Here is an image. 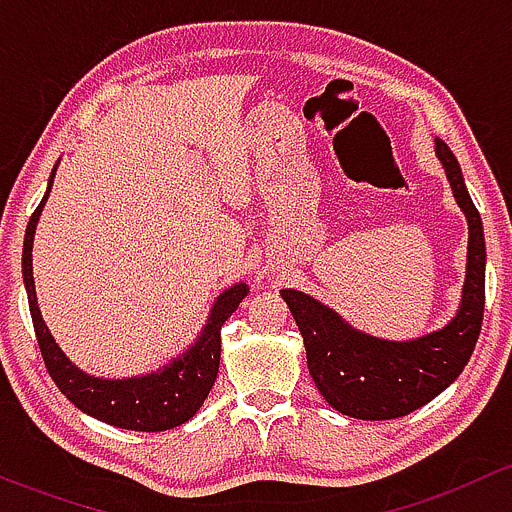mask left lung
Returning a JSON list of instances; mask_svg holds the SVG:
<instances>
[{
	"label": "left lung",
	"instance_id": "1",
	"mask_svg": "<svg viewBox=\"0 0 512 512\" xmlns=\"http://www.w3.org/2000/svg\"><path fill=\"white\" fill-rule=\"evenodd\" d=\"M436 156L468 220L466 282L451 322L423 337L394 342L354 329L334 309L299 289H280L302 332L319 394L344 416L386 421L421 409L458 379L476 349L485 307L483 223L461 165L441 138H436Z\"/></svg>",
	"mask_w": 512,
	"mask_h": 512
}]
</instances>
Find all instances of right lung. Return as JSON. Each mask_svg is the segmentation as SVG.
<instances>
[{
	"label": "right lung",
	"instance_id": "add662e5",
	"mask_svg": "<svg viewBox=\"0 0 512 512\" xmlns=\"http://www.w3.org/2000/svg\"><path fill=\"white\" fill-rule=\"evenodd\" d=\"M56 165L49 175L44 198L29 220L22 250V275L29 297V312H32L36 342H39L49 376L76 409L108 423V426L128 428V431H168V428L180 426L198 414L203 401L208 399L220 369V327L240 307L250 287L245 282H235L232 287H227L210 307L208 322L200 329L198 339L183 354H178L151 374L123 376V379H103V376L86 374L61 352L56 339L51 337L49 327L41 319L34 289V232L44 203L49 200Z\"/></svg>",
	"mask_w": 512,
	"mask_h": 512
}]
</instances>
